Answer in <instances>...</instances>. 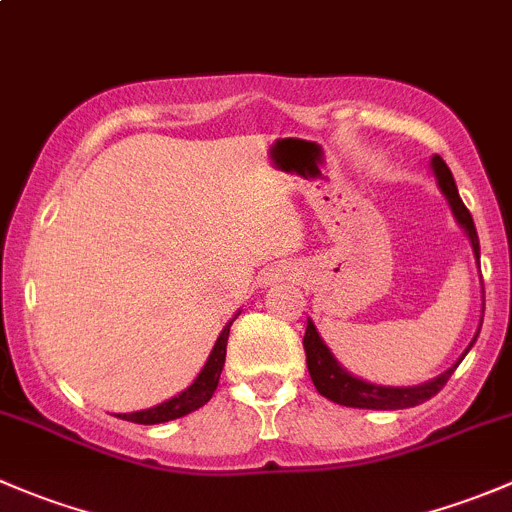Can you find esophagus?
<instances>
[{"label": "esophagus", "instance_id": "obj_1", "mask_svg": "<svg viewBox=\"0 0 512 512\" xmlns=\"http://www.w3.org/2000/svg\"><path fill=\"white\" fill-rule=\"evenodd\" d=\"M292 277V272L287 270V267H272L270 272H267L265 282H280V280H289Z\"/></svg>", "mask_w": 512, "mask_h": 512}]
</instances>
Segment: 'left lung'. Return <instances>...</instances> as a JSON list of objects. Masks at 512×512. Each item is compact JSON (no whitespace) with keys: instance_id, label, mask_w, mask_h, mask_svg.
Segmentation results:
<instances>
[{"instance_id":"obj_1","label":"left lung","mask_w":512,"mask_h":512,"mask_svg":"<svg viewBox=\"0 0 512 512\" xmlns=\"http://www.w3.org/2000/svg\"><path fill=\"white\" fill-rule=\"evenodd\" d=\"M431 170H433V175H436L438 188H441V193L446 195L448 205H451L453 218H456V223L461 225V230L466 232V237L471 240L473 257H476L478 270H480L478 232H476V225H473L471 213H468V208L463 205L461 195H458L456 180H453L451 170H448V165L443 163L441 156L431 158ZM483 307H485V299H483ZM478 334H480V327H478L476 337H473V342L468 344L466 352L458 356V361L451 366V369H446L443 374H438L436 379L423 381V384H416V386L371 384V381L354 376L352 371H347L342 364H339L337 356L332 354V349L324 344V339L319 337V332H317V327H314L312 319H307V332H304L302 344H304V354H307L309 376H312L314 386H317V391L324 396V399L334 401V404H339V406H352V409L396 411V409H411V406H418V404H423V401L431 399V396H436L438 391L446 386V381L451 379V374L456 371V366L461 364L463 356L471 352V347L476 344Z\"/></svg>"}]
</instances>
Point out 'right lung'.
Masks as SVG:
<instances>
[{"mask_svg": "<svg viewBox=\"0 0 512 512\" xmlns=\"http://www.w3.org/2000/svg\"><path fill=\"white\" fill-rule=\"evenodd\" d=\"M237 314H240V312H237ZM237 314L223 327V332H220L218 342H215V347H213V352H210L208 361H205V366L200 369V374L195 376L193 384H190L188 389H183L180 394H175L173 399L163 401V404L153 406V409L131 411V414H116V416L123 418V421H133V423H143V426H153V423H165V421H173V418L188 416V414H193V411H198L200 406L208 404V401L213 399L215 389H218L220 374H223L227 337H230V327H232V322L237 319Z\"/></svg>", "mask_w": 512, "mask_h": 512, "instance_id": "1", "label": "right lung"}]
</instances>
